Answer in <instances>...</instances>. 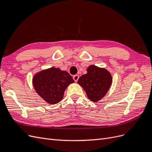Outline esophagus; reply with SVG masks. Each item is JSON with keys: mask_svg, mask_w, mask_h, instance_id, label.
Segmentation results:
<instances>
[{"mask_svg": "<svg viewBox=\"0 0 152 152\" xmlns=\"http://www.w3.org/2000/svg\"><path fill=\"white\" fill-rule=\"evenodd\" d=\"M73 80H75V82H77V80H79V75H73Z\"/></svg>", "mask_w": 152, "mask_h": 152, "instance_id": "34e87169", "label": "esophagus"}]
</instances>
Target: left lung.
<instances>
[{
    "instance_id": "obj_1",
    "label": "left lung",
    "mask_w": 152,
    "mask_h": 152,
    "mask_svg": "<svg viewBox=\"0 0 152 152\" xmlns=\"http://www.w3.org/2000/svg\"><path fill=\"white\" fill-rule=\"evenodd\" d=\"M87 72L79 78L77 83L83 87L91 101L97 102L107 93L112 83V77L105 68L95 65L89 66Z\"/></svg>"
}]
</instances>
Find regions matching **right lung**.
<instances>
[{
	"label": "right lung",
	"mask_w": 152,
	"mask_h": 152,
	"mask_svg": "<svg viewBox=\"0 0 152 152\" xmlns=\"http://www.w3.org/2000/svg\"><path fill=\"white\" fill-rule=\"evenodd\" d=\"M73 82L72 77L67 72L54 67L37 73L32 81L37 93L51 104L60 102L66 87Z\"/></svg>",
	"instance_id": "obj_1"
}]
</instances>
